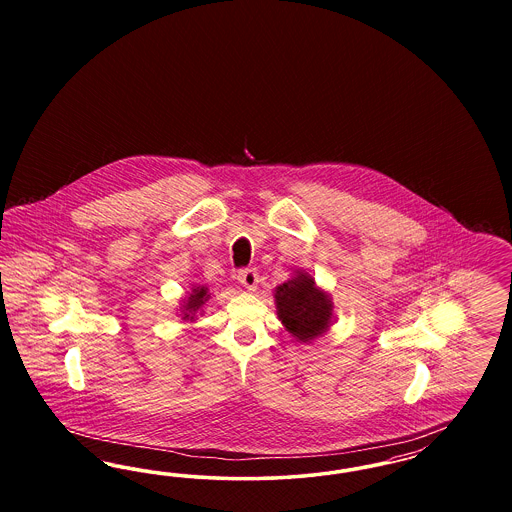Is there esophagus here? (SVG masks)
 <instances>
[{
    "label": "esophagus",
    "mask_w": 512,
    "mask_h": 512,
    "mask_svg": "<svg viewBox=\"0 0 512 512\" xmlns=\"http://www.w3.org/2000/svg\"><path fill=\"white\" fill-rule=\"evenodd\" d=\"M238 282L244 286L245 290L253 292V290L257 288V284H259V272H257V268H242V270L238 272Z\"/></svg>",
    "instance_id": "1"
}]
</instances>
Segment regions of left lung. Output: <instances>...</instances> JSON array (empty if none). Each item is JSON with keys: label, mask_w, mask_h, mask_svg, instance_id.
<instances>
[{"label": "left lung", "mask_w": 512, "mask_h": 512, "mask_svg": "<svg viewBox=\"0 0 512 512\" xmlns=\"http://www.w3.org/2000/svg\"><path fill=\"white\" fill-rule=\"evenodd\" d=\"M278 318L299 341L315 340L328 330L332 320V301L307 272H297L292 280L274 290Z\"/></svg>", "instance_id": "obj_1"}]
</instances>
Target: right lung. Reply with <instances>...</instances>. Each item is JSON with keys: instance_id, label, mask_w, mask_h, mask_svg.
<instances>
[{"instance_id": "right-lung-1", "label": "right lung", "mask_w": 512, "mask_h": 512, "mask_svg": "<svg viewBox=\"0 0 512 512\" xmlns=\"http://www.w3.org/2000/svg\"><path fill=\"white\" fill-rule=\"evenodd\" d=\"M209 299V295H207V288H203V286H199V288H194L192 293H190V297H186L184 299V305H182V318L184 320H194L195 315H197V311L203 307V303Z\"/></svg>"}]
</instances>
